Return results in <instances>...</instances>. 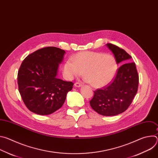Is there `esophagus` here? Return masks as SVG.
Here are the masks:
<instances>
[{"label": "esophagus", "instance_id": "34e87169", "mask_svg": "<svg viewBox=\"0 0 158 158\" xmlns=\"http://www.w3.org/2000/svg\"><path fill=\"white\" fill-rule=\"evenodd\" d=\"M74 85L76 87H81L82 85V84L81 83H80V82H76L74 84Z\"/></svg>", "mask_w": 158, "mask_h": 158}]
</instances>
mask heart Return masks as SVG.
I'll return each mask as SVG.
<instances>
[{
    "instance_id": "1",
    "label": "heart",
    "mask_w": 158,
    "mask_h": 158,
    "mask_svg": "<svg viewBox=\"0 0 158 158\" xmlns=\"http://www.w3.org/2000/svg\"><path fill=\"white\" fill-rule=\"evenodd\" d=\"M117 71V63L110 54L93 52H79L67 60L63 65L66 79L71 80L84 72L85 80L94 87H101L109 84Z\"/></svg>"
}]
</instances>
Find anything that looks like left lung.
I'll list each match as a JSON object with an SVG mask.
<instances>
[{"mask_svg": "<svg viewBox=\"0 0 158 158\" xmlns=\"http://www.w3.org/2000/svg\"><path fill=\"white\" fill-rule=\"evenodd\" d=\"M106 46L121 66L113 81L94 91L90 105L98 114L112 116L122 113L130 106L138 91L139 76L136 64L130 62V55L115 45L107 44Z\"/></svg>", "mask_w": 158, "mask_h": 158, "instance_id": "1", "label": "left lung"}]
</instances>
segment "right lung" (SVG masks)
<instances>
[{
	"label": "right lung",
	"mask_w": 158,
	"mask_h": 158,
	"mask_svg": "<svg viewBox=\"0 0 158 158\" xmlns=\"http://www.w3.org/2000/svg\"><path fill=\"white\" fill-rule=\"evenodd\" d=\"M65 52L48 47L29 54L22 62L17 75L19 91L26 107L39 115L51 114L64 104L72 82L57 76Z\"/></svg>",
	"instance_id": "obj_1"
}]
</instances>
